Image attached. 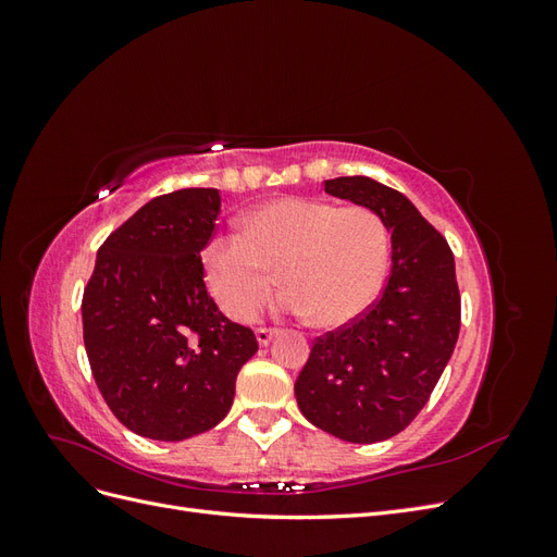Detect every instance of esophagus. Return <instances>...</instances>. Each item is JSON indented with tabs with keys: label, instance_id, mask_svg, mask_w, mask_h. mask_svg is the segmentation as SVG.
Returning a JSON list of instances; mask_svg holds the SVG:
<instances>
[{
	"label": "esophagus",
	"instance_id": "34e87169",
	"mask_svg": "<svg viewBox=\"0 0 557 557\" xmlns=\"http://www.w3.org/2000/svg\"><path fill=\"white\" fill-rule=\"evenodd\" d=\"M256 336H258V344H260V346H269V344H272L274 336H276V332H274V330H264V327H260V330L256 332Z\"/></svg>",
	"mask_w": 557,
	"mask_h": 557
}]
</instances>
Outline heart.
Listing matches in <instances>:
<instances>
[{
	"instance_id": "obj_1",
	"label": "heart",
	"mask_w": 557,
	"mask_h": 557,
	"mask_svg": "<svg viewBox=\"0 0 557 557\" xmlns=\"http://www.w3.org/2000/svg\"><path fill=\"white\" fill-rule=\"evenodd\" d=\"M387 267V232L364 207L313 197H276L242 218V234H215L199 252L201 278L227 318L248 323L272 293L278 309L334 330L376 299Z\"/></svg>"
}]
</instances>
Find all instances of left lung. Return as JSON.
<instances>
[{"label": "left lung", "instance_id": "8db88e82", "mask_svg": "<svg viewBox=\"0 0 557 557\" xmlns=\"http://www.w3.org/2000/svg\"><path fill=\"white\" fill-rule=\"evenodd\" d=\"M325 193L374 211L391 232V276L356 323L315 339L295 383L309 423L350 444L385 442L425 407L460 334V293L446 239L409 197L369 176Z\"/></svg>", "mask_w": 557, "mask_h": 557}]
</instances>
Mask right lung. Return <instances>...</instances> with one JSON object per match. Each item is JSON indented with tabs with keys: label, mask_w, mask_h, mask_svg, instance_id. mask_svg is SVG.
<instances>
[{
	"label": "right lung",
	"mask_w": 557,
	"mask_h": 557,
	"mask_svg": "<svg viewBox=\"0 0 557 557\" xmlns=\"http://www.w3.org/2000/svg\"><path fill=\"white\" fill-rule=\"evenodd\" d=\"M221 213L215 188L150 199L97 250L83 293V342L99 393L146 440L183 442L227 416L258 352L207 293L199 252Z\"/></svg>",
	"instance_id": "1"
}]
</instances>
